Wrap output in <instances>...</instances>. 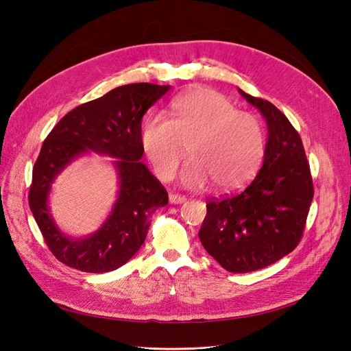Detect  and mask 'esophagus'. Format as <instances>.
<instances>
[{"label":"esophagus","instance_id":"esophagus-1","mask_svg":"<svg viewBox=\"0 0 351 351\" xmlns=\"http://www.w3.org/2000/svg\"><path fill=\"white\" fill-rule=\"evenodd\" d=\"M183 202H186V196L178 195V193H169V204L178 205V204H183Z\"/></svg>","mask_w":351,"mask_h":351}]
</instances>
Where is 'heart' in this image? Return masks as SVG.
Returning <instances> with one entry per match:
<instances>
[{"instance_id": "b5f03b06", "label": "heart", "mask_w": 351, "mask_h": 351, "mask_svg": "<svg viewBox=\"0 0 351 351\" xmlns=\"http://www.w3.org/2000/svg\"><path fill=\"white\" fill-rule=\"evenodd\" d=\"M141 142L158 178L168 182L186 155L182 182L192 189L209 182L219 192H232L256 174L265 154V130L256 115L236 110L214 89H195L171 102V120L149 114Z\"/></svg>"}]
</instances>
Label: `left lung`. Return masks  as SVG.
Returning <instances> with one entry per match:
<instances>
[{
  "label": "left lung",
  "instance_id": "1",
  "mask_svg": "<svg viewBox=\"0 0 351 351\" xmlns=\"http://www.w3.org/2000/svg\"><path fill=\"white\" fill-rule=\"evenodd\" d=\"M240 93L268 124L263 164L241 192L209 199L199 231L205 250L234 274L269 267L293 252L302 240L313 199L300 134L274 104Z\"/></svg>",
  "mask_w": 351,
  "mask_h": 351
}]
</instances>
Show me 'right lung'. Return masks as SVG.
<instances>
[{
  "label": "right lung",
  "instance_id": "1",
  "mask_svg": "<svg viewBox=\"0 0 351 351\" xmlns=\"http://www.w3.org/2000/svg\"><path fill=\"white\" fill-rule=\"evenodd\" d=\"M168 89L152 83L115 88L67 112L44 141L32 173L29 206L47 246L67 267L93 274L123 267L143 244L154 212L168 204L165 187L139 161L142 119ZM89 150L117 158L121 190L104 226L86 239L73 241L53 224L47 195L60 169Z\"/></svg>",
  "mask_w": 351,
  "mask_h": 351
}]
</instances>
